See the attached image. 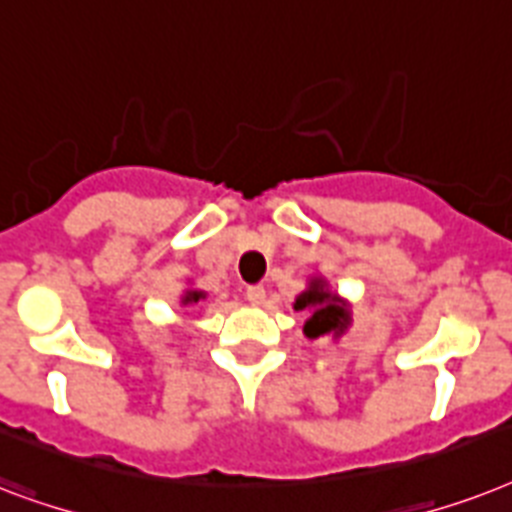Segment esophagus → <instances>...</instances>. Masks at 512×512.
Masks as SVG:
<instances>
[{
    "label": "esophagus",
    "instance_id": "esophagus-1",
    "mask_svg": "<svg viewBox=\"0 0 512 512\" xmlns=\"http://www.w3.org/2000/svg\"><path fill=\"white\" fill-rule=\"evenodd\" d=\"M245 298H248L253 306L264 304V301H267V288H264V285H248V288H245Z\"/></svg>",
    "mask_w": 512,
    "mask_h": 512
}]
</instances>
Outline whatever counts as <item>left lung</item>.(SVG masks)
<instances>
[{"instance_id":"obj_1","label":"left lung","mask_w":512,"mask_h":512,"mask_svg":"<svg viewBox=\"0 0 512 512\" xmlns=\"http://www.w3.org/2000/svg\"><path fill=\"white\" fill-rule=\"evenodd\" d=\"M296 309L298 312H304V309L312 312V317L304 325V333L309 338H320L325 333H341L343 327L349 325V312H343L338 306V298L333 293H327L320 280L312 282V288L296 298Z\"/></svg>"}]
</instances>
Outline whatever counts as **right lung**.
<instances>
[{
    "mask_svg": "<svg viewBox=\"0 0 512 512\" xmlns=\"http://www.w3.org/2000/svg\"><path fill=\"white\" fill-rule=\"evenodd\" d=\"M200 298H203V293H198V290H192V293H187L182 304H198Z\"/></svg>",
    "mask_w": 512,
    "mask_h": 512,
    "instance_id": "add662e5",
    "label": "right lung"
}]
</instances>
